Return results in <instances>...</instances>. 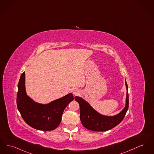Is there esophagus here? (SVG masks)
<instances>
[{"label": "esophagus", "mask_w": 154, "mask_h": 154, "mask_svg": "<svg viewBox=\"0 0 154 154\" xmlns=\"http://www.w3.org/2000/svg\"><path fill=\"white\" fill-rule=\"evenodd\" d=\"M72 92L74 95H79L80 94V90L78 88H73Z\"/></svg>", "instance_id": "1"}]
</instances>
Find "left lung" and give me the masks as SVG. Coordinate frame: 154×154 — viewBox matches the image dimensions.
I'll list each match as a JSON object with an SVG mask.
<instances>
[{
    "mask_svg": "<svg viewBox=\"0 0 154 154\" xmlns=\"http://www.w3.org/2000/svg\"><path fill=\"white\" fill-rule=\"evenodd\" d=\"M126 86L128 90L126 82ZM74 99L80 105L82 125L86 128L95 131H106L116 126L123 120L128 108V94L127 92L125 108L120 113L114 116H106L100 115L82 98L75 97Z\"/></svg>",
    "mask_w": 154,
    "mask_h": 154,
    "instance_id": "obj_1",
    "label": "left lung"
}]
</instances>
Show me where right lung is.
<instances>
[{
  "label": "right lung",
  "instance_id": "obj_1",
  "mask_svg": "<svg viewBox=\"0 0 154 154\" xmlns=\"http://www.w3.org/2000/svg\"><path fill=\"white\" fill-rule=\"evenodd\" d=\"M74 100L70 93L51 103H38L27 95L25 88V72L22 73L18 82L17 106L25 122L39 130H54L61 122L64 109Z\"/></svg>",
  "mask_w": 154,
  "mask_h": 154
}]
</instances>
